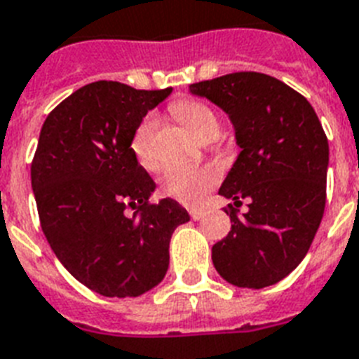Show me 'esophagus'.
<instances>
[{
    "label": "esophagus",
    "instance_id": "obj_1",
    "mask_svg": "<svg viewBox=\"0 0 359 359\" xmlns=\"http://www.w3.org/2000/svg\"><path fill=\"white\" fill-rule=\"evenodd\" d=\"M203 215H205V212H203V210H197V208L189 210V217H191L194 221H199Z\"/></svg>",
    "mask_w": 359,
    "mask_h": 359
}]
</instances>
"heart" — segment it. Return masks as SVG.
<instances>
[{
  "mask_svg": "<svg viewBox=\"0 0 359 359\" xmlns=\"http://www.w3.org/2000/svg\"><path fill=\"white\" fill-rule=\"evenodd\" d=\"M170 112L186 129L201 140L217 138L221 129L219 116L205 101L199 99H175L170 103ZM158 121L154 116H145L134 129L130 138V153L142 168L156 171L162 160L156 151ZM219 180V171L214 165H170L162 179V191L182 205L195 206L205 199L208 189Z\"/></svg>",
  "mask_w": 359,
  "mask_h": 359,
  "instance_id": "b5f03b06",
  "label": "heart"
}]
</instances>
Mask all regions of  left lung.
Instances as JSON below:
<instances>
[{"instance_id":"8db88e82","label":"left lung","mask_w":359,"mask_h":359,"mask_svg":"<svg viewBox=\"0 0 359 359\" xmlns=\"http://www.w3.org/2000/svg\"><path fill=\"white\" fill-rule=\"evenodd\" d=\"M225 110L241 153L219 195L230 232L212 247V262L238 287L262 290L290 275L310 249L326 203L328 140L308 99L278 79L236 72L189 84Z\"/></svg>"}]
</instances>
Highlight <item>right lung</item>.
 <instances>
[{"label":"right lung","instance_id":"1","mask_svg":"<svg viewBox=\"0 0 359 359\" xmlns=\"http://www.w3.org/2000/svg\"><path fill=\"white\" fill-rule=\"evenodd\" d=\"M170 94L90 83L40 130L31 162L40 226L69 275L99 295L138 297L160 284L171 234L189 221L173 199L149 203L154 180L130 153L134 129Z\"/></svg>","mask_w":359,"mask_h":359}]
</instances>
